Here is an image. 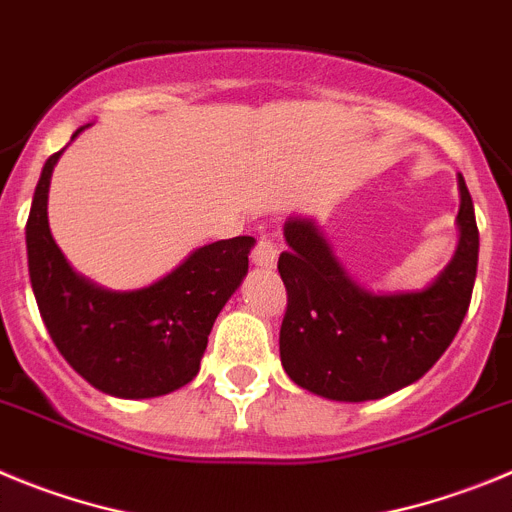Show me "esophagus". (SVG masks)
Here are the masks:
<instances>
[{"label":"esophagus","instance_id":"34e87169","mask_svg":"<svg viewBox=\"0 0 512 512\" xmlns=\"http://www.w3.org/2000/svg\"><path fill=\"white\" fill-rule=\"evenodd\" d=\"M252 262H255L260 270H273L278 265V245H275L270 237H260L257 247L252 250Z\"/></svg>","mask_w":512,"mask_h":512}]
</instances>
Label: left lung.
Listing matches in <instances>:
<instances>
[{
	"label": "left lung",
	"instance_id": "8db88e82",
	"mask_svg": "<svg viewBox=\"0 0 512 512\" xmlns=\"http://www.w3.org/2000/svg\"><path fill=\"white\" fill-rule=\"evenodd\" d=\"M459 183V242L421 290L380 293L344 270L311 216H290L278 273L288 290L280 362L298 388L339 403L380 400L421 380L457 336L472 298L480 232Z\"/></svg>",
	"mask_w": 512,
	"mask_h": 512
}]
</instances>
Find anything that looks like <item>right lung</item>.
<instances>
[{
	"instance_id": "obj_1",
	"label": "right lung",
	"mask_w": 512,
	"mask_h": 512,
	"mask_svg": "<svg viewBox=\"0 0 512 512\" xmlns=\"http://www.w3.org/2000/svg\"><path fill=\"white\" fill-rule=\"evenodd\" d=\"M61 155L45 160L25 227L32 293L50 339L101 393L124 400L173 393L199 375L211 326L245 280L255 239L199 247L145 288H101L73 270L50 234V176Z\"/></svg>"
}]
</instances>
